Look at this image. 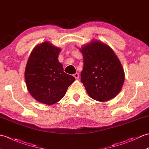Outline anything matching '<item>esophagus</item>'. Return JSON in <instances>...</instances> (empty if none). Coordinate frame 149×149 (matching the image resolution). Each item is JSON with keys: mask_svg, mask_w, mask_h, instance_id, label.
Segmentation results:
<instances>
[{"mask_svg": "<svg viewBox=\"0 0 149 149\" xmlns=\"http://www.w3.org/2000/svg\"><path fill=\"white\" fill-rule=\"evenodd\" d=\"M74 77L75 78V79H78L79 77V75L78 73H75L74 74Z\"/></svg>", "mask_w": 149, "mask_h": 149, "instance_id": "obj_1", "label": "esophagus"}]
</instances>
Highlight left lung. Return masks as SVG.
<instances>
[{"instance_id":"left-lung-1","label":"left lung","mask_w":149,"mask_h":149,"mask_svg":"<svg viewBox=\"0 0 149 149\" xmlns=\"http://www.w3.org/2000/svg\"><path fill=\"white\" fill-rule=\"evenodd\" d=\"M79 50L84 63L81 83L89 96L99 102L115 97L122 89L125 74L112 49L99 40H93Z\"/></svg>"}]
</instances>
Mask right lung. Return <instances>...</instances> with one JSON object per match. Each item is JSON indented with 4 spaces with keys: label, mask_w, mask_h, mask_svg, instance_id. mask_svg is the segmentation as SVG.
<instances>
[{
    "label": "right lung",
    "mask_w": 149,
    "mask_h": 149,
    "mask_svg": "<svg viewBox=\"0 0 149 149\" xmlns=\"http://www.w3.org/2000/svg\"><path fill=\"white\" fill-rule=\"evenodd\" d=\"M61 49L45 42L36 46L31 53L25 70V79L34 99L46 105H52L65 96L74 77L63 71L58 61Z\"/></svg>",
    "instance_id": "add662e5"
}]
</instances>
